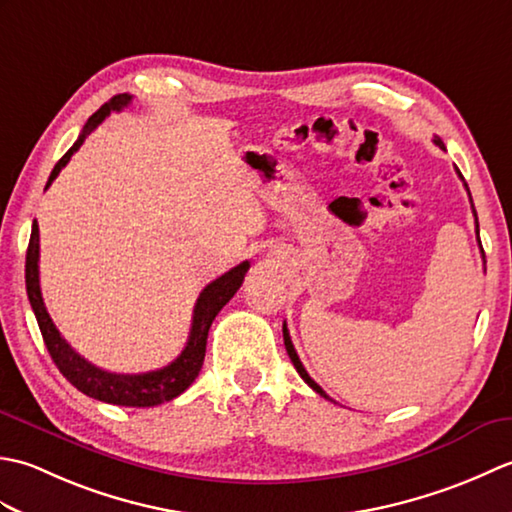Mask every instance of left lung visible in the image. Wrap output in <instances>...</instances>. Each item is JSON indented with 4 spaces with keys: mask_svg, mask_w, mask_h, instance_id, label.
<instances>
[{
    "mask_svg": "<svg viewBox=\"0 0 512 512\" xmlns=\"http://www.w3.org/2000/svg\"><path fill=\"white\" fill-rule=\"evenodd\" d=\"M433 143H436L438 147H442L444 149V143H442V140L436 136V138H433ZM458 176L462 178V173L458 171ZM464 180V178H462ZM464 187H466V182H464ZM466 191H469V187H466ZM471 195V193H469ZM473 204V202H471ZM473 215H475V209H473ZM475 226H477V215H475ZM477 237H480V226H477ZM482 253H484V250H482ZM284 345H286V352H288V356H290V361H292V365H295V369H297V372H299V376L303 378V380H306V383L314 389V391H317V394L319 396H323V398H328V400H332L328 394H325V391L317 385V383H314V380L310 378V374L306 372V367H303V363L299 361V356H297V350H295V345H292V341H290V332H288V325L284 323Z\"/></svg>",
    "mask_w": 512,
    "mask_h": 512,
    "instance_id": "8db88e82",
    "label": "left lung"
}]
</instances>
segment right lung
Wrapping results in <instances>:
<instances>
[{"label":"right lung","instance_id":"right-lung-1","mask_svg":"<svg viewBox=\"0 0 512 512\" xmlns=\"http://www.w3.org/2000/svg\"><path fill=\"white\" fill-rule=\"evenodd\" d=\"M129 103H132V96L118 94L114 99L107 101L99 112L88 118V123H85L79 140H76V143L65 151V156L57 162V165H54L46 189L50 187L52 180L59 176V171L68 165L74 151L83 145V140L88 138L107 116L112 112H121ZM248 268L250 264L242 262L239 266L228 270V273H224L222 277L211 281V284L200 292V297L195 301V308H193L189 341L184 345L180 356L176 361H171L167 367L154 369V372H145V374L105 372V369L85 361L81 354H76L68 345V341L59 334L57 325L52 323L46 306H43V297L39 288V224L37 220L32 224L28 253H26V290H28L32 312H35L37 323H39L43 343H46L54 365L59 367V372L68 378L76 389L83 391V394L90 398L110 402V405L156 407V405H162V402H169L176 396H180L182 391L189 389L193 380L198 378L204 363L206 339H209L211 323L217 317V312H220L226 303L233 299L239 286H242Z\"/></svg>","mask_w":512,"mask_h":512}]
</instances>
